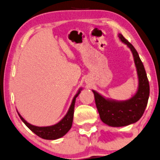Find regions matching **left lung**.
Instances as JSON below:
<instances>
[{"instance_id": "left-lung-1", "label": "left lung", "mask_w": 160, "mask_h": 160, "mask_svg": "<svg viewBox=\"0 0 160 160\" xmlns=\"http://www.w3.org/2000/svg\"><path fill=\"white\" fill-rule=\"evenodd\" d=\"M119 38L130 48L134 58L139 77V89L137 93L127 101H114L106 100L93 90L95 102L100 117L104 123L110 127H124L137 122L142 117L147 106L149 96V84L142 62L134 47L122 36Z\"/></svg>"}]
</instances>
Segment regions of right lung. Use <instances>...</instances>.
<instances>
[{
  "label": "right lung",
  "mask_w": 160,
  "mask_h": 160,
  "mask_svg": "<svg viewBox=\"0 0 160 160\" xmlns=\"http://www.w3.org/2000/svg\"><path fill=\"white\" fill-rule=\"evenodd\" d=\"M80 90H81V89L79 90L78 93H77V95H76L74 98H73L71 105H70V109H69L66 116H65L58 123L55 124V125L53 126L43 127H35V126H33L31 125V124L28 123V122H27L19 113H18V115H19L21 120L24 122L25 125L31 129L32 132H34L36 135H38V137H40V138L44 139H58V138L63 137V136L70 130V128H71L72 122H73V112H74L76 98H77V96L79 95Z\"/></svg>",
  "instance_id": "add662e5"
}]
</instances>
